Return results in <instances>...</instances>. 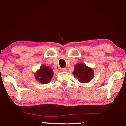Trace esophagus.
<instances>
[{
  "mask_svg": "<svg viewBox=\"0 0 126 126\" xmlns=\"http://www.w3.org/2000/svg\"><path fill=\"white\" fill-rule=\"evenodd\" d=\"M61 70L63 72H66V68H61Z\"/></svg>",
  "mask_w": 126,
  "mask_h": 126,
  "instance_id": "obj_1",
  "label": "esophagus"
}]
</instances>
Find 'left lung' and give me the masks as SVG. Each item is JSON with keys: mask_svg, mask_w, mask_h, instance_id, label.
Here are the masks:
<instances>
[{"mask_svg": "<svg viewBox=\"0 0 126 126\" xmlns=\"http://www.w3.org/2000/svg\"><path fill=\"white\" fill-rule=\"evenodd\" d=\"M73 75L79 79V81L82 83H87L92 80L94 72L92 69L87 67L83 63H79L75 66Z\"/></svg>", "mask_w": 126, "mask_h": 126, "instance_id": "8db88e82", "label": "left lung"}]
</instances>
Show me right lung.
Here are the masks:
<instances>
[{
    "label": "right lung",
    "instance_id": "1",
    "mask_svg": "<svg viewBox=\"0 0 126 126\" xmlns=\"http://www.w3.org/2000/svg\"><path fill=\"white\" fill-rule=\"evenodd\" d=\"M53 75V72L51 68L45 65H42L40 69L35 74V77L41 83L47 84L50 81Z\"/></svg>",
    "mask_w": 126,
    "mask_h": 126
}]
</instances>
